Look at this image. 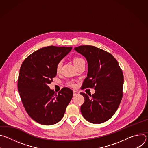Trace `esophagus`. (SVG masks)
<instances>
[{
  "mask_svg": "<svg viewBox=\"0 0 148 148\" xmlns=\"http://www.w3.org/2000/svg\"><path fill=\"white\" fill-rule=\"evenodd\" d=\"M73 93H74V94H73V95H74V96H75V95H78V94H79L78 91H75V90H74V91H73Z\"/></svg>",
  "mask_w": 148,
  "mask_h": 148,
  "instance_id": "obj_1",
  "label": "esophagus"
}]
</instances>
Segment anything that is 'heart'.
<instances>
[{
  "instance_id": "b5f03b06",
  "label": "heart",
  "mask_w": 148,
  "mask_h": 148,
  "mask_svg": "<svg viewBox=\"0 0 148 148\" xmlns=\"http://www.w3.org/2000/svg\"><path fill=\"white\" fill-rule=\"evenodd\" d=\"M83 60L81 58H79V57H75L73 59V62H74V65H76L77 64H78V62H79L80 61H82ZM61 66H62V62L61 61H60L59 62L57 63V64L56 66V71L57 73L60 72V70H61ZM70 85L71 86H74V84L73 82H71L70 83Z\"/></svg>"
}]
</instances>
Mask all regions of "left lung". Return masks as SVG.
<instances>
[{
	"instance_id": "obj_1",
	"label": "left lung",
	"mask_w": 148,
	"mask_h": 148,
	"mask_svg": "<svg viewBox=\"0 0 148 148\" xmlns=\"http://www.w3.org/2000/svg\"><path fill=\"white\" fill-rule=\"evenodd\" d=\"M74 50L86 57L87 77L81 89L94 88L92 95L81 92L85 99L81 112L88 122L101 123L116 111L122 98L123 75L116 60L110 53L92 46H80Z\"/></svg>"
}]
</instances>
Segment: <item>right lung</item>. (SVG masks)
Instances as JSON below:
<instances>
[{"label":"right lung","instance_id":"1","mask_svg":"<svg viewBox=\"0 0 148 148\" xmlns=\"http://www.w3.org/2000/svg\"><path fill=\"white\" fill-rule=\"evenodd\" d=\"M72 47L48 46L29 56L21 66L17 83L18 92L28 115L45 125L58 122L64 116L73 91L62 88L55 94L49 87L57 75L56 66Z\"/></svg>","mask_w":148,"mask_h":148}]
</instances>
